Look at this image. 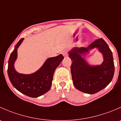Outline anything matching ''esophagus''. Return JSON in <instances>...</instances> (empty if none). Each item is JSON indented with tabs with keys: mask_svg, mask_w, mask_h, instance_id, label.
<instances>
[{
	"mask_svg": "<svg viewBox=\"0 0 121 121\" xmlns=\"http://www.w3.org/2000/svg\"><path fill=\"white\" fill-rule=\"evenodd\" d=\"M61 54L64 56V57H66V56H67V50L62 51Z\"/></svg>",
	"mask_w": 121,
	"mask_h": 121,
	"instance_id": "34e87169",
	"label": "esophagus"
}]
</instances>
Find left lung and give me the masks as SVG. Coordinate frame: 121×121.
I'll return each mask as SVG.
<instances>
[{
	"label": "left lung",
	"mask_w": 121,
	"mask_h": 121,
	"mask_svg": "<svg viewBox=\"0 0 121 121\" xmlns=\"http://www.w3.org/2000/svg\"><path fill=\"white\" fill-rule=\"evenodd\" d=\"M94 48H97L103 56L100 65L91 66L85 59V56ZM72 61L71 73L73 84L79 91L94 94L103 90L112 81L115 67L112 53L107 43L99 39L87 47H74L69 52Z\"/></svg>",
	"instance_id": "left-lung-1"
}]
</instances>
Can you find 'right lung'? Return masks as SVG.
<instances>
[{
	"label": "right lung",
	"mask_w": 121,
	"mask_h": 121,
	"mask_svg": "<svg viewBox=\"0 0 121 121\" xmlns=\"http://www.w3.org/2000/svg\"><path fill=\"white\" fill-rule=\"evenodd\" d=\"M23 40V38L19 40L10 56L8 62V76L13 86L19 92L28 97L36 98L44 94L51 88L54 73L64 57L60 54L56 57L48 58L35 73L30 74H20L16 71L14 65L17 57V49Z\"/></svg>",
	"instance_id": "1"
}]
</instances>
